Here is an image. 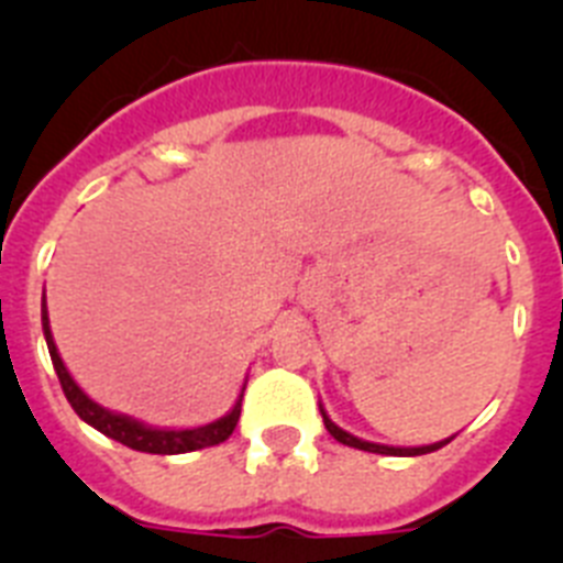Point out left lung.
I'll use <instances>...</instances> for the list:
<instances>
[{
    "mask_svg": "<svg viewBox=\"0 0 563 563\" xmlns=\"http://www.w3.org/2000/svg\"><path fill=\"white\" fill-rule=\"evenodd\" d=\"M318 409H321V417H324V426L327 431H330L332 437H335L338 442H343V445H350V449H357V451H369V454H386V456H420V454H431V451L442 449V445H449L454 437H449V440H440V442H431V445H415V449H402V445H383V442H369V440H361V437L350 434V431H343L341 426H335V422L330 420V415H327V409L318 402Z\"/></svg>",
    "mask_w": 563,
    "mask_h": 563,
    "instance_id": "8db88e82",
    "label": "left lung"
}]
</instances>
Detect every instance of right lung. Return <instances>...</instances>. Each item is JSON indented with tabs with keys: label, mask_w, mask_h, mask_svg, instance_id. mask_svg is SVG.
<instances>
[{
	"label": "right lung",
	"mask_w": 563,
	"mask_h": 563,
	"mask_svg": "<svg viewBox=\"0 0 563 563\" xmlns=\"http://www.w3.org/2000/svg\"><path fill=\"white\" fill-rule=\"evenodd\" d=\"M42 330L44 341H47L49 361H53V369H56L58 380H62V389L67 395L69 406L76 409V415L81 417L87 426L98 429L101 434H107L109 440L121 442L126 449L143 451V454H188V451L211 449V445H220L228 437L233 434L239 422V411H242V395H245V386L239 391L236 402L231 406L225 417L220 420L206 422V426H194V429H161V426H148L143 420H134L129 415H118V411L103 409L101 402H96L87 391L73 380L69 369L64 366L62 355H58V346L53 341V330H49V316H47V298H42Z\"/></svg>",
	"instance_id": "1"
}]
</instances>
